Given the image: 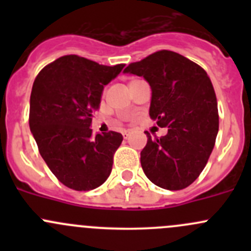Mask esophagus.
<instances>
[{
    "label": "esophagus",
    "instance_id": "34e87169",
    "mask_svg": "<svg viewBox=\"0 0 251 251\" xmlns=\"http://www.w3.org/2000/svg\"><path fill=\"white\" fill-rule=\"evenodd\" d=\"M123 136H124V138H125V140H127V138L130 137V131H124Z\"/></svg>",
    "mask_w": 251,
    "mask_h": 251
}]
</instances>
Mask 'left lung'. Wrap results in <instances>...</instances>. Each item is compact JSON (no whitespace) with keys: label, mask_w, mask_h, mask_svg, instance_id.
<instances>
[{"label":"left lung","mask_w":251,"mask_h":251,"mask_svg":"<svg viewBox=\"0 0 251 251\" xmlns=\"http://www.w3.org/2000/svg\"><path fill=\"white\" fill-rule=\"evenodd\" d=\"M124 72L148 81L149 115L158 126L168 127L160 138L146 132L148 141L141 151L144 174L161 188H186L204 170L219 131L211 80L201 65L168 50L131 63Z\"/></svg>","instance_id":"1"}]
</instances>
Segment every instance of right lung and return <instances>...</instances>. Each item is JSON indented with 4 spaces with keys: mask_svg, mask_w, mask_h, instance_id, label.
<instances>
[{
    "mask_svg": "<svg viewBox=\"0 0 251 251\" xmlns=\"http://www.w3.org/2000/svg\"><path fill=\"white\" fill-rule=\"evenodd\" d=\"M124 67L69 54L50 63L35 78L30 130L50 170L69 188L91 191L109 177L123 135L109 131L93 137L90 126L103 88Z\"/></svg>",
    "mask_w": 251,
    "mask_h": 251,
    "instance_id": "obj_1",
    "label": "right lung"
}]
</instances>
